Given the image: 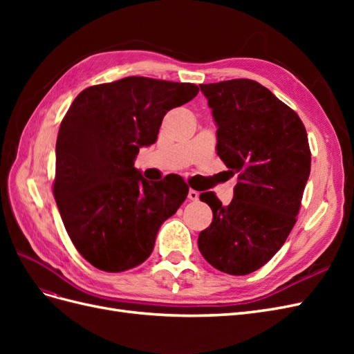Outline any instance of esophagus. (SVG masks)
Listing matches in <instances>:
<instances>
[{"label":"esophagus","instance_id":"esophagus-1","mask_svg":"<svg viewBox=\"0 0 354 354\" xmlns=\"http://www.w3.org/2000/svg\"><path fill=\"white\" fill-rule=\"evenodd\" d=\"M187 198H189L190 201H198V199H199V192H196V190H194V189H190Z\"/></svg>","mask_w":354,"mask_h":354}]
</instances>
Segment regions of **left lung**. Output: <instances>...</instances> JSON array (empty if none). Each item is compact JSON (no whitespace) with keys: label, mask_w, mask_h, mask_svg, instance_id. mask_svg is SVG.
<instances>
[{"label":"left lung","mask_w":354,"mask_h":354,"mask_svg":"<svg viewBox=\"0 0 354 354\" xmlns=\"http://www.w3.org/2000/svg\"><path fill=\"white\" fill-rule=\"evenodd\" d=\"M217 124V153L238 176L223 205L205 192L212 223L198 238L212 267L242 276L259 270L291 233L310 176L307 133L299 116L252 80L201 84Z\"/></svg>","instance_id":"left-lung-1"}]
</instances>
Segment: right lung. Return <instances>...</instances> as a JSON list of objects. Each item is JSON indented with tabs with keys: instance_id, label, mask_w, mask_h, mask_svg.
Segmentation results:
<instances>
[{
	"instance_id": "obj_1",
	"label": "right lung",
	"mask_w": 354,
	"mask_h": 354,
	"mask_svg": "<svg viewBox=\"0 0 354 354\" xmlns=\"http://www.w3.org/2000/svg\"><path fill=\"white\" fill-rule=\"evenodd\" d=\"M198 93L195 84L127 77L85 88L63 118L53 194L75 248L99 270L146 261L160 224L185 202L183 178L147 181L134 159L156 142L165 113Z\"/></svg>"
}]
</instances>
